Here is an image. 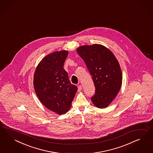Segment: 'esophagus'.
I'll return each instance as SVG.
<instances>
[{
    "label": "esophagus",
    "instance_id": "1",
    "mask_svg": "<svg viewBox=\"0 0 153 153\" xmlns=\"http://www.w3.org/2000/svg\"><path fill=\"white\" fill-rule=\"evenodd\" d=\"M82 86H81V85H79V86H78V91L80 92V91H82Z\"/></svg>",
    "mask_w": 153,
    "mask_h": 153
}]
</instances>
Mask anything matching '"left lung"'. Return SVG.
Wrapping results in <instances>:
<instances>
[{
  "label": "left lung",
  "instance_id": "8db88e82",
  "mask_svg": "<svg viewBox=\"0 0 153 153\" xmlns=\"http://www.w3.org/2000/svg\"><path fill=\"white\" fill-rule=\"evenodd\" d=\"M77 52L85 62L95 87L91 101L97 108H107L122 86V74L118 61L109 49L100 44L79 46Z\"/></svg>",
  "mask_w": 153,
  "mask_h": 153
}]
</instances>
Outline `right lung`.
I'll list each match as a JSON object with an SVG mask.
<instances>
[{
  "label": "right lung",
  "mask_w": 153,
  "mask_h": 153,
  "mask_svg": "<svg viewBox=\"0 0 153 153\" xmlns=\"http://www.w3.org/2000/svg\"><path fill=\"white\" fill-rule=\"evenodd\" d=\"M68 54V51H60L45 56L37 65L33 76L34 89L40 101L59 115L69 111L77 91L63 68Z\"/></svg>",
  "instance_id": "right-lung-1"
}]
</instances>
